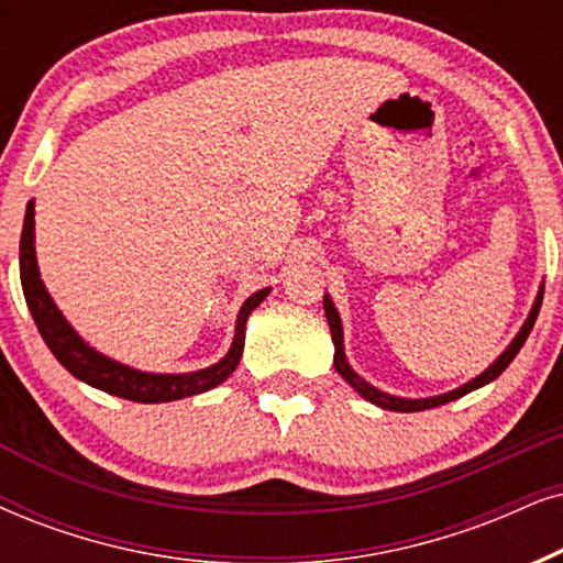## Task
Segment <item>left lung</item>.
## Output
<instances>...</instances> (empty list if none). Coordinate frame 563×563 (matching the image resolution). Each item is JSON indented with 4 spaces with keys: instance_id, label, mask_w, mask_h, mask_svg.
<instances>
[{
    "instance_id": "obj_1",
    "label": "left lung",
    "mask_w": 563,
    "mask_h": 563,
    "mask_svg": "<svg viewBox=\"0 0 563 563\" xmlns=\"http://www.w3.org/2000/svg\"><path fill=\"white\" fill-rule=\"evenodd\" d=\"M540 303H543V290H540L538 298H536V306H532V311H530L528 322L522 324V330H519L517 338L511 340V345L507 347V351H504V353L499 355V358L494 361V364H490V366L486 368V372H483L481 376H475L473 382L462 384L460 389H452V393L439 395V397H426V400H405V397L387 395V393H382V389H376V387H372V384H368V382L361 379V376L355 374L351 366H347V361H345V351H343V324H340L338 311H334V306H332V301H330V298H327V296H324V314H327V322H330L332 343H334V368H338V374L343 376V379H345L347 384H351V387L355 389V393H358L361 397H366L368 402L379 405V408H384V410L418 412V410L439 408V405L457 400V397L467 395V393H473V389L483 387V384L494 382L496 376H499V374L504 372V368H507V366L511 364V361H515V355L519 353V347H522V345H525V340H528V334H530V330H532V324H536V319H538Z\"/></svg>"
}]
</instances>
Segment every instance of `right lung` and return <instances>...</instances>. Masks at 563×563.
I'll return each mask as SVG.
<instances>
[{
  "instance_id": "1",
  "label": "right lung",
  "mask_w": 563,
  "mask_h": 563,
  "mask_svg": "<svg viewBox=\"0 0 563 563\" xmlns=\"http://www.w3.org/2000/svg\"><path fill=\"white\" fill-rule=\"evenodd\" d=\"M20 280H23L25 303L31 309L33 322L38 327L41 338L48 345V351L56 355V361L67 368L69 374L82 379L90 387L103 389V393L124 397L132 402H170L181 400V397H191L208 389L218 387L233 374L239 366L241 353H244V334H246V319L257 306L265 301L269 288L257 290L254 296L246 298L241 306L236 319V338L229 355L210 368L195 374H145L134 372L130 366L117 364V361L106 358V355L96 353L88 343H82L80 334L67 324L62 311L56 309L52 296L46 294L44 283L38 277V265H35V246H33V202L25 208V223L23 233H20Z\"/></svg>"
}]
</instances>
